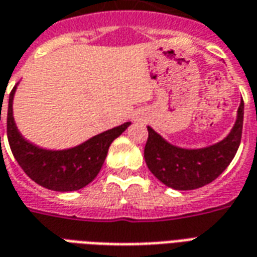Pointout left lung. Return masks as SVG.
Wrapping results in <instances>:
<instances>
[{
    "label": "left lung",
    "mask_w": 257,
    "mask_h": 257,
    "mask_svg": "<svg viewBox=\"0 0 257 257\" xmlns=\"http://www.w3.org/2000/svg\"><path fill=\"white\" fill-rule=\"evenodd\" d=\"M242 123L243 101L241 99L231 131L215 145L199 149L179 147L147 126L146 164L150 172L171 189L183 191L199 189L213 182L230 165L241 143Z\"/></svg>",
    "instance_id": "1"
}]
</instances>
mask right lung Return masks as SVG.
Here are the masks:
<instances>
[{"label":"right lung","mask_w":257,"mask_h":257,"mask_svg":"<svg viewBox=\"0 0 257 257\" xmlns=\"http://www.w3.org/2000/svg\"><path fill=\"white\" fill-rule=\"evenodd\" d=\"M19 82L15 85L9 95L7 114V134L15 160L31 180L45 189L59 193L84 189L100 172L110 145L128 128L131 122L121 123L70 149H42L25 139L16 126L14 97Z\"/></svg>","instance_id":"obj_1"}]
</instances>
